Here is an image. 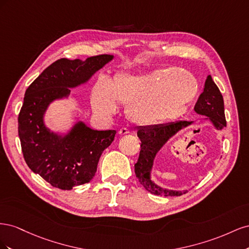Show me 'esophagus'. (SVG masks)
<instances>
[{
    "instance_id": "obj_1",
    "label": "esophagus",
    "mask_w": 249,
    "mask_h": 249,
    "mask_svg": "<svg viewBox=\"0 0 249 249\" xmlns=\"http://www.w3.org/2000/svg\"><path fill=\"white\" fill-rule=\"evenodd\" d=\"M131 131L127 129V127H122V129H119L118 134L119 135H126V134H130Z\"/></svg>"
}]
</instances>
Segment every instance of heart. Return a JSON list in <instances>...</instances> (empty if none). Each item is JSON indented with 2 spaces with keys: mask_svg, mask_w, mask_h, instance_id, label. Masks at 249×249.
Masks as SVG:
<instances>
[{
  "mask_svg": "<svg viewBox=\"0 0 249 249\" xmlns=\"http://www.w3.org/2000/svg\"><path fill=\"white\" fill-rule=\"evenodd\" d=\"M197 81L189 71L158 70L147 73H116L109 83L99 80L92 89L93 110L111 115L116 104H126L131 122L147 125L183 115L197 93Z\"/></svg>",
  "mask_w": 249,
  "mask_h": 249,
  "instance_id": "obj_1",
  "label": "heart"
}]
</instances>
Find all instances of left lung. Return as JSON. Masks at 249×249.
<instances>
[{"label":"left lung","mask_w":249,"mask_h":249,"mask_svg":"<svg viewBox=\"0 0 249 249\" xmlns=\"http://www.w3.org/2000/svg\"><path fill=\"white\" fill-rule=\"evenodd\" d=\"M194 111L197 114L209 117L218 130H222L224 126H227L223 97L211 76H208L206 80L205 88L195 104ZM191 124L192 122H177L166 124L140 126L138 129L137 136L141 141V149L138 161L135 164V175L148 192L163 196H180L188 192L187 190L175 191L159 187L150 179V171L153 168L155 157L161 147L180 129Z\"/></svg>","instance_id":"1"}]
</instances>
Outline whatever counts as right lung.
<instances>
[{"mask_svg": "<svg viewBox=\"0 0 249 249\" xmlns=\"http://www.w3.org/2000/svg\"><path fill=\"white\" fill-rule=\"evenodd\" d=\"M112 59V55L89 57L85 61L59 59L26 90L18 114L21 152L29 168L53 187L71 190L89 183L116 131H96L79 122L61 136L44 125V112L53 101L69 96L70 88L84 84Z\"/></svg>", "mask_w": 249, "mask_h": 249, "instance_id": "add662e5", "label": "right lung"}]
</instances>
